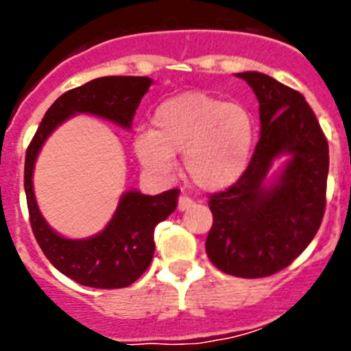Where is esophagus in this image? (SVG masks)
<instances>
[{
    "instance_id": "obj_1",
    "label": "esophagus",
    "mask_w": 351,
    "mask_h": 351,
    "mask_svg": "<svg viewBox=\"0 0 351 351\" xmlns=\"http://www.w3.org/2000/svg\"><path fill=\"white\" fill-rule=\"evenodd\" d=\"M191 206H193V200H191V198L179 197V200H178V209L179 210H188Z\"/></svg>"
}]
</instances>
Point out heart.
<instances>
[{"mask_svg":"<svg viewBox=\"0 0 351 351\" xmlns=\"http://www.w3.org/2000/svg\"><path fill=\"white\" fill-rule=\"evenodd\" d=\"M255 121L246 107L191 91L156 107L153 130L133 137L141 165L167 178L173 154L182 153V172L204 191H221L243 178L255 145Z\"/></svg>","mask_w":351,"mask_h":351,"instance_id":"obj_1","label":"heart"}]
</instances>
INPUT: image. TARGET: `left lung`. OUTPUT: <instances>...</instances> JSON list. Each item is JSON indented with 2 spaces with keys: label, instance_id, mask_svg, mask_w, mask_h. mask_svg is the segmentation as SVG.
I'll list each match as a JSON object with an SVG mask.
<instances>
[{
  "label": "left lung",
  "instance_id": "left-lung-1",
  "mask_svg": "<svg viewBox=\"0 0 351 351\" xmlns=\"http://www.w3.org/2000/svg\"><path fill=\"white\" fill-rule=\"evenodd\" d=\"M235 75L260 104V141L243 178L210 197L206 251L219 271L253 280L290 265L320 228L328 145L299 91L260 71ZM280 157L284 167L271 173Z\"/></svg>",
  "mask_w": 351,
  "mask_h": 351
}]
</instances>
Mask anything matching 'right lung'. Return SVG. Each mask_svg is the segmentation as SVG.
Segmentation results:
<instances>
[{
  "instance_id": "1",
  "label": "right lung",
  "mask_w": 351,
  "mask_h": 351,
  "mask_svg": "<svg viewBox=\"0 0 351 351\" xmlns=\"http://www.w3.org/2000/svg\"><path fill=\"white\" fill-rule=\"evenodd\" d=\"M149 77H100L70 89L51 105L26 151L24 191L29 221L43 255L61 274L91 288H125L135 283L154 255V228L178 207V190L144 195L128 190L121 195L112 219L104 230L86 239L63 237L42 216L33 190V172L43 144L58 126L79 114L107 119L130 130Z\"/></svg>"
}]
</instances>
